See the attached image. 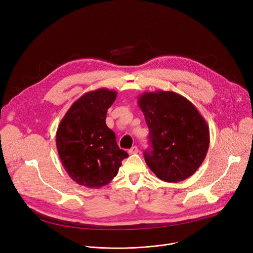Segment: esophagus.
<instances>
[{"label":"esophagus","mask_w":253,"mask_h":253,"mask_svg":"<svg viewBox=\"0 0 253 253\" xmlns=\"http://www.w3.org/2000/svg\"><path fill=\"white\" fill-rule=\"evenodd\" d=\"M138 147L137 146H133L131 149H129V151H128V153L129 154H136V153H138Z\"/></svg>","instance_id":"34e87169"}]
</instances>
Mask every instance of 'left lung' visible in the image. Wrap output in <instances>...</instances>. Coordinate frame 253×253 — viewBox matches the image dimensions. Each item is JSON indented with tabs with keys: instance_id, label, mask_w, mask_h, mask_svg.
<instances>
[{
	"instance_id": "obj_1",
	"label": "left lung",
	"mask_w": 253,
	"mask_h": 253,
	"mask_svg": "<svg viewBox=\"0 0 253 253\" xmlns=\"http://www.w3.org/2000/svg\"><path fill=\"white\" fill-rule=\"evenodd\" d=\"M138 105L149 128L151 148L144 152L152 172L177 183L193 175L209 147V128L196 107L172 91L145 92Z\"/></svg>"
}]
</instances>
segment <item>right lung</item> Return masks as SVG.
Wrapping results in <instances>:
<instances>
[{
    "label": "right lung",
    "instance_id": "1",
    "mask_svg": "<svg viewBox=\"0 0 253 253\" xmlns=\"http://www.w3.org/2000/svg\"><path fill=\"white\" fill-rule=\"evenodd\" d=\"M116 97V91L106 88L87 92L69 108L58 126L59 157L68 175L79 185H107L129 156L118 147L115 133L105 121Z\"/></svg>",
    "mask_w": 253,
    "mask_h": 253
}]
</instances>
